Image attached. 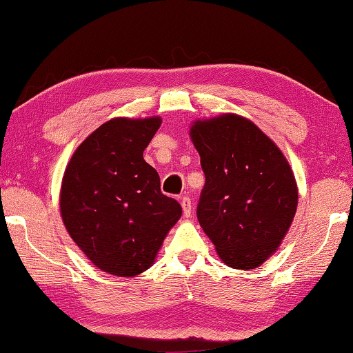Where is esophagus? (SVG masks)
<instances>
[{"label": "esophagus", "instance_id": "1", "mask_svg": "<svg viewBox=\"0 0 353 353\" xmlns=\"http://www.w3.org/2000/svg\"><path fill=\"white\" fill-rule=\"evenodd\" d=\"M181 205H182V210H183V216L190 218V214H191V199L188 198V196H183V198L181 199Z\"/></svg>", "mask_w": 353, "mask_h": 353}]
</instances>
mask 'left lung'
Returning a JSON list of instances; mask_svg holds the SVG:
<instances>
[{
  "instance_id": "8db88e82",
  "label": "left lung",
  "mask_w": 353,
  "mask_h": 353,
  "mask_svg": "<svg viewBox=\"0 0 353 353\" xmlns=\"http://www.w3.org/2000/svg\"><path fill=\"white\" fill-rule=\"evenodd\" d=\"M205 174L198 219L219 259L254 270L276 252L294 219L297 185L270 137L235 113L191 124Z\"/></svg>"
}]
</instances>
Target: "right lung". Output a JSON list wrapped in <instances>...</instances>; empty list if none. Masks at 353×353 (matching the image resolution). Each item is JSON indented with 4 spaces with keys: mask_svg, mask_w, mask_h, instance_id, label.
Segmentation results:
<instances>
[{
    "mask_svg": "<svg viewBox=\"0 0 353 353\" xmlns=\"http://www.w3.org/2000/svg\"><path fill=\"white\" fill-rule=\"evenodd\" d=\"M162 118H113L76 149L65 170L61 214L70 236L101 271L134 277L152 266L182 214L143 159Z\"/></svg>",
    "mask_w": 353,
    "mask_h": 353,
    "instance_id": "right-lung-1",
    "label": "right lung"
}]
</instances>
